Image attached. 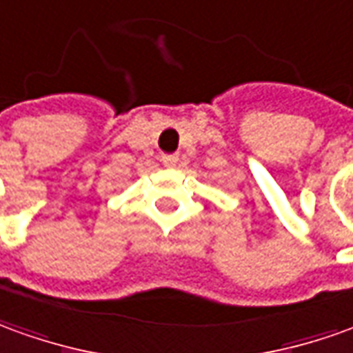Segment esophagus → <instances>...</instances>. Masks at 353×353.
<instances>
[{"label": "esophagus", "instance_id": "obj_1", "mask_svg": "<svg viewBox=\"0 0 353 353\" xmlns=\"http://www.w3.org/2000/svg\"><path fill=\"white\" fill-rule=\"evenodd\" d=\"M161 161L165 167H174L176 165V155H163Z\"/></svg>", "mask_w": 353, "mask_h": 353}]
</instances>
